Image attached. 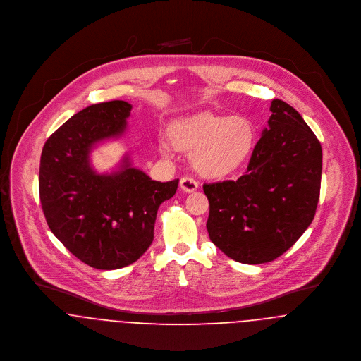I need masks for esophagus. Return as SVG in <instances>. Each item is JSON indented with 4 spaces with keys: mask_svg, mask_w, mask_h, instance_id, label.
<instances>
[{
    "mask_svg": "<svg viewBox=\"0 0 361 361\" xmlns=\"http://www.w3.org/2000/svg\"><path fill=\"white\" fill-rule=\"evenodd\" d=\"M180 187H181V190L184 191V192H195L197 190H198V187H200V184H198V181L195 180V178H192V177H190V176H185V177H183L181 180H180Z\"/></svg>",
    "mask_w": 361,
    "mask_h": 361,
    "instance_id": "34e87169",
    "label": "esophagus"
}]
</instances>
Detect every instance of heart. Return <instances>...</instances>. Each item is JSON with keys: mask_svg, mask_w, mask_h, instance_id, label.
<instances>
[{"mask_svg": "<svg viewBox=\"0 0 361 361\" xmlns=\"http://www.w3.org/2000/svg\"><path fill=\"white\" fill-rule=\"evenodd\" d=\"M174 148L192 152L197 170L207 177H224L246 161L255 144V127L242 116L200 114L174 123L170 130ZM163 157L171 155V147L161 142Z\"/></svg>", "mask_w": 361, "mask_h": 361, "instance_id": "obj_1", "label": "heart"}]
</instances>
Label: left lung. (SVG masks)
Segmentation results:
<instances>
[{
    "instance_id": "obj_1",
    "label": "left lung",
    "mask_w": 361,
    "mask_h": 361,
    "mask_svg": "<svg viewBox=\"0 0 361 361\" xmlns=\"http://www.w3.org/2000/svg\"><path fill=\"white\" fill-rule=\"evenodd\" d=\"M270 111L245 174L203 184L210 240L245 264L286 252L312 224L320 198V141L286 102L273 99Z\"/></svg>"
}]
</instances>
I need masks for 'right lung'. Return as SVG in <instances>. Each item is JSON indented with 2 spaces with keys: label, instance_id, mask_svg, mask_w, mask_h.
Masks as SVG:
<instances>
[{
  "label": "right lung",
  "instance_id": "right-lung-1",
  "mask_svg": "<svg viewBox=\"0 0 361 361\" xmlns=\"http://www.w3.org/2000/svg\"><path fill=\"white\" fill-rule=\"evenodd\" d=\"M131 105L109 101L84 108L65 121L41 152V207L52 234L82 263L116 270L137 262L154 240L158 209L178 180L161 183L131 166L128 155L112 173L98 174L90 154L119 138Z\"/></svg>",
  "mask_w": 361,
  "mask_h": 361
}]
</instances>
